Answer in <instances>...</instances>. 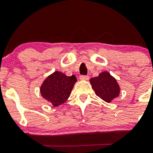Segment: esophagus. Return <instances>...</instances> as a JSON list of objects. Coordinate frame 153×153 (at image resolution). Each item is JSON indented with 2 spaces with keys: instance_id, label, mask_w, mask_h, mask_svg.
<instances>
[{
  "instance_id": "1",
  "label": "esophagus",
  "mask_w": 153,
  "mask_h": 153,
  "mask_svg": "<svg viewBox=\"0 0 153 153\" xmlns=\"http://www.w3.org/2000/svg\"><path fill=\"white\" fill-rule=\"evenodd\" d=\"M89 78H90V77L88 76V75H81L80 76V79L81 80H83V81H87V80H88Z\"/></svg>"
}]
</instances>
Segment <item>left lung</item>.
<instances>
[{"label": "left lung", "mask_w": 153, "mask_h": 153, "mask_svg": "<svg viewBox=\"0 0 153 153\" xmlns=\"http://www.w3.org/2000/svg\"><path fill=\"white\" fill-rule=\"evenodd\" d=\"M90 81L96 96L105 102H110L119 96L120 91L119 85L116 79L108 72H102L98 77L91 78Z\"/></svg>", "instance_id": "1"}]
</instances>
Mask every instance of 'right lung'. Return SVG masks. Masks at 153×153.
Returning <instances> with one entry per match:
<instances>
[{"label": "right lung", "mask_w": 153, "mask_h": 153, "mask_svg": "<svg viewBox=\"0 0 153 153\" xmlns=\"http://www.w3.org/2000/svg\"><path fill=\"white\" fill-rule=\"evenodd\" d=\"M76 81L75 75L66 76L56 71L44 81L40 88L41 94L54 107L59 106L69 97Z\"/></svg>", "instance_id": "add662e5"}]
</instances>
